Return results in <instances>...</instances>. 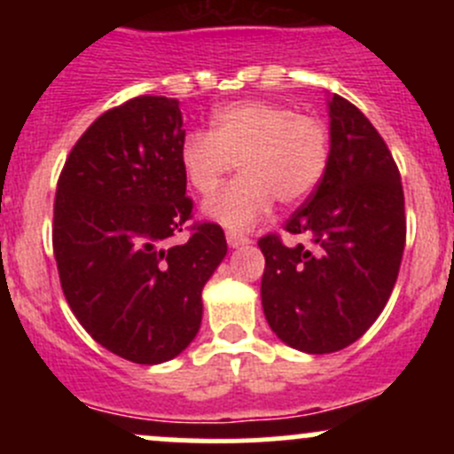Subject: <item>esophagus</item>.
Here are the masks:
<instances>
[{"instance_id": "obj_1", "label": "esophagus", "mask_w": 454, "mask_h": 454, "mask_svg": "<svg viewBox=\"0 0 454 454\" xmlns=\"http://www.w3.org/2000/svg\"><path fill=\"white\" fill-rule=\"evenodd\" d=\"M226 241H228V246H231V248H241V246L250 244L248 237L239 235V232H226Z\"/></svg>"}]
</instances>
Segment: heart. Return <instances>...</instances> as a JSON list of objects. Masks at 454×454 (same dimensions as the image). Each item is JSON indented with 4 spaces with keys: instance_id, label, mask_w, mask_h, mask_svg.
I'll use <instances>...</instances> for the list:
<instances>
[{
    "instance_id": "heart-1",
    "label": "heart",
    "mask_w": 454,
    "mask_h": 454,
    "mask_svg": "<svg viewBox=\"0 0 454 454\" xmlns=\"http://www.w3.org/2000/svg\"><path fill=\"white\" fill-rule=\"evenodd\" d=\"M332 158V134L320 118L296 114L287 105L244 100L217 109L213 134L193 129L180 145L186 180L201 195L219 189L237 168L241 176L206 201L213 222L246 231L274 200L296 204L323 180Z\"/></svg>"
}]
</instances>
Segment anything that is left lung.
I'll return each mask as SVG.
<instances>
[{
  "instance_id": "8db88e82",
  "label": "left lung",
  "mask_w": 454,
  "mask_h": 454,
  "mask_svg": "<svg viewBox=\"0 0 454 454\" xmlns=\"http://www.w3.org/2000/svg\"><path fill=\"white\" fill-rule=\"evenodd\" d=\"M332 158L309 200L286 222L305 244L265 235L261 303L272 332L305 354L358 340L391 296L406 241L400 171L369 118L329 98Z\"/></svg>"
}]
</instances>
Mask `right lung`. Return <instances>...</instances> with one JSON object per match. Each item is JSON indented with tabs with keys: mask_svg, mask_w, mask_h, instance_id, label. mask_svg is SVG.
Instances as JSON below:
<instances>
[{
	"mask_svg": "<svg viewBox=\"0 0 454 454\" xmlns=\"http://www.w3.org/2000/svg\"><path fill=\"white\" fill-rule=\"evenodd\" d=\"M180 100L136 96L72 146L54 198L52 246L67 305L98 345L136 364L180 356L201 325V290L228 253L193 223L180 164Z\"/></svg>",
	"mask_w": 454,
	"mask_h": 454,
	"instance_id": "add662e5",
	"label": "right lung"
}]
</instances>
